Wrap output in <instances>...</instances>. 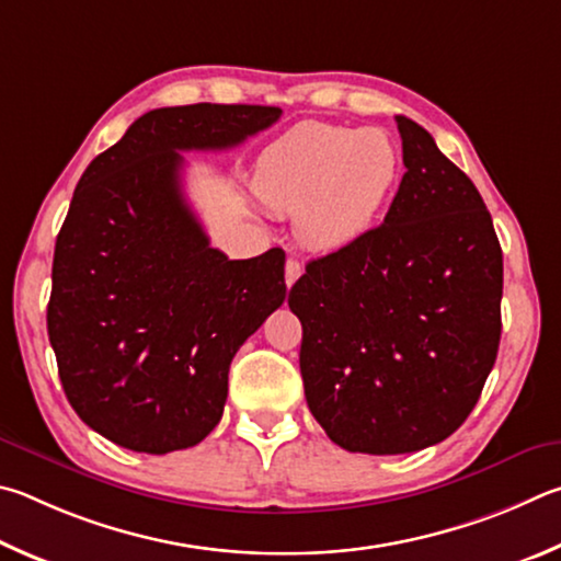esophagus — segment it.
Wrapping results in <instances>:
<instances>
[{"instance_id":"esophagus-1","label":"esophagus","mask_w":561,"mask_h":561,"mask_svg":"<svg viewBox=\"0 0 561 561\" xmlns=\"http://www.w3.org/2000/svg\"><path fill=\"white\" fill-rule=\"evenodd\" d=\"M300 275H302V265L296 259H288V263H286V286L290 288L293 283L300 278Z\"/></svg>"}]
</instances>
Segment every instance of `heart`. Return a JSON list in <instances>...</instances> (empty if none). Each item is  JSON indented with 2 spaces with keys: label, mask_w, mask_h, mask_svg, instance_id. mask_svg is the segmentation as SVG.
<instances>
[{
  "label": "heart",
  "mask_w": 561,
  "mask_h": 561,
  "mask_svg": "<svg viewBox=\"0 0 561 561\" xmlns=\"http://www.w3.org/2000/svg\"><path fill=\"white\" fill-rule=\"evenodd\" d=\"M399 176L401 152L387 130L308 121L261 152L253 192L273 214H296L308 249L332 253L367 239Z\"/></svg>",
  "instance_id": "obj_1"
}]
</instances>
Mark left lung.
<instances>
[{
	"label": "left lung",
	"mask_w": 561,
	"mask_h": 561,
	"mask_svg": "<svg viewBox=\"0 0 561 561\" xmlns=\"http://www.w3.org/2000/svg\"><path fill=\"white\" fill-rule=\"evenodd\" d=\"M399 192L367 239L310 261L288 306L306 399L352 454H414L478 404L500 345L503 251L485 202L424 127L397 115Z\"/></svg>",
	"instance_id": "obj_1"
}]
</instances>
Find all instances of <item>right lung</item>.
Instances as JSON below:
<instances>
[{
  "label": "right lung",
  "instance_id": "add662e5",
  "mask_svg": "<svg viewBox=\"0 0 561 561\" xmlns=\"http://www.w3.org/2000/svg\"><path fill=\"white\" fill-rule=\"evenodd\" d=\"M273 105L157 107L85 167L58 231L48 340L83 424L137 454L211 434L239 347L286 300V253L231 261L182 192V150H229Z\"/></svg>",
  "mask_w": 561,
  "mask_h": 561
}]
</instances>
